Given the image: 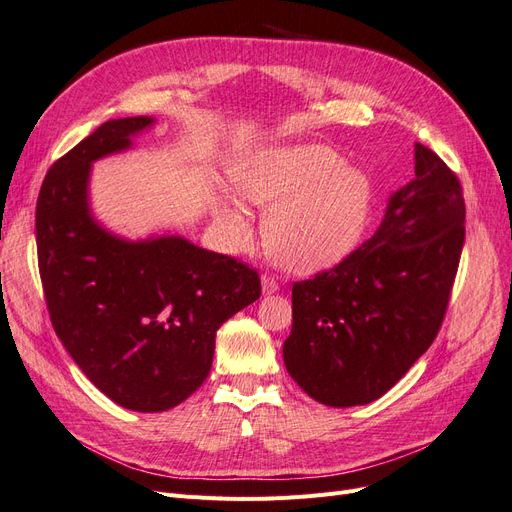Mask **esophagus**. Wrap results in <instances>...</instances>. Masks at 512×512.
Instances as JSON below:
<instances>
[{
    "label": "esophagus",
    "mask_w": 512,
    "mask_h": 512,
    "mask_svg": "<svg viewBox=\"0 0 512 512\" xmlns=\"http://www.w3.org/2000/svg\"><path fill=\"white\" fill-rule=\"evenodd\" d=\"M277 290H280V284H277L275 277H271V275L262 277V292H265V294H275Z\"/></svg>",
    "instance_id": "esophagus-1"
}]
</instances>
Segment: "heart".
Listing matches in <instances>:
<instances>
[{
  "instance_id": "b5f03b06",
  "label": "heart",
  "mask_w": 512,
  "mask_h": 512,
  "mask_svg": "<svg viewBox=\"0 0 512 512\" xmlns=\"http://www.w3.org/2000/svg\"><path fill=\"white\" fill-rule=\"evenodd\" d=\"M232 185L245 203L269 207L262 239L271 258L290 271L335 265L354 250L367 226L371 181L327 145L252 151L237 164ZM215 222L230 245H243L250 235V220L232 200L218 205Z\"/></svg>"
}]
</instances>
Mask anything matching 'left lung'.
I'll return each mask as SVG.
<instances>
[{
  "mask_svg": "<svg viewBox=\"0 0 512 512\" xmlns=\"http://www.w3.org/2000/svg\"><path fill=\"white\" fill-rule=\"evenodd\" d=\"M466 205L455 173L414 147V179L391 194L374 237L292 286L290 378L320 404L365 406L436 339L455 282Z\"/></svg>",
  "mask_w": 512,
  "mask_h": 512,
  "instance_id": "left-lung-1",
  "label": "left lung"
}]
</instances>
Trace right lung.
<instances>
[{
    "mask_svg": "<svg viewBox=\"0 0 512 512\" xmlns=\"http://www.w3.org/2000/svg\"><path fill=\"white\" fill-rule=\"evenodd\" d=\"M153 117L111 119L46 173L38 265L53 329L74 363L121 408L164 412L209 376L215 333L260 297V277L179 235L126 239L89 200L94 162L134 147Z\"/></svg>",
    "mask_w": 512,
    "mask_h": 512,
    "instance_id": "add662e5",
    "label": "right lung"
}]
</instances>
